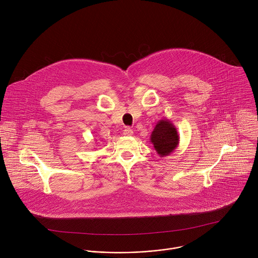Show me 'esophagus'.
I'll return each mask as SVG.
<instances>
[{
	"label": "esophagus",
	"mask_w": 258,
	"mask_h": 258,
	"mask_svg": "<svg viewBox=\"0 0 258 258\" xmlns=\"http://www.w3.org/2000/svg\"><path fill=\"white\" fill-rule=\"evenodd\" d=\"M133 133H134L133 130L130 129V128H125V129L123 130V135H124V136H132Z\"/></svg>",
	"instance_id": "34e87169"
}]
</instances>
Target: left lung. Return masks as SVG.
Segmentation results:
<instances>
[{
	"instance_id": "obj_1",
	"label": "left lung",
	"mask_w": 258,
	"mask_h": 258,
	"mask_svg": "<svg viewBox=\"0 0 258 258\" xmlns=\"http://www.w3.org/2000/svg\"><path fill=\"white\" fill-rule=\"evenodd\" d=\"M179 141L177 128L168 119L158 121L150 136V142L161 158L172 154L178 147Z\"/></svg>"
}]
</instances>
